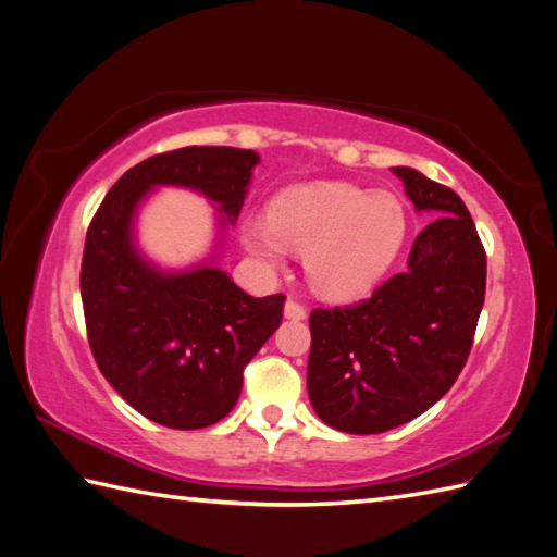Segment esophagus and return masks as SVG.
<instances>
[{
  "label": "esophagus",
  "mask_w": 557,
  "mask_h": 557,
  "mask_svg": "<svg viewBox=\"0 0 557 557\" xmlns=\"http://www.w3.org/2000/svg\"><path fill=\"white\" fill-rule=\"evenodd\" d=\"M285 315L292 318V321H304V318H306V306L299 304L297 299H289L285 304Z\"/></svg>",
  "instance_id": "esophagus-1"
}]
</instances>
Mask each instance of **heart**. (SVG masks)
<instances>
[{
	"instance_id": "obj_1",
	"label": "heart",
	"mask_w": 557,
	"mask_h": 557,
	"mask_svg": "<svg viewBox=\"0 0 557 557\" xmlns=\"http://www.w3.org/2000/svg\"><path fill=\"white\" fill-rule=\"evenodd\" d=\"M407 236V210L387 191L318 182L282 191L268 218L242 224V242L260 263L280 265L287 246L306 253V277L325 299L361 297L395 263Z\"/></svg>"
}]
</instances>
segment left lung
Wrapping results in <instances>:
<instances>
[{"label":"left lung","mask_w":557,"mask_h":557,"mask_svg":"<svg viewBox=\"0 0 557 557\" xmlns=\"http://www.w3.org/2000/svg\"><path fill=\"white\" fill-rule=\"evenodd\" d=\"M393 172L413 208L435 215L413 242L409 268L369 299L309 318L311 405L354 435L397 429L455 385L486 297V251L465 200L411 168Z\"/></svg>","instance_id":"1"}]
</instances>
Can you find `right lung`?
I'll return each instance as SVG.
<instances>
[{
  "label": "right lung",
  "mask_w": 557,
  "mask_h": 557,
  "mask_svg": "<svg viewBox=\"0 0 557 557\" xmlns=\"http://www.w3.org/2000/svg\"><path fill=\"white\" fill-rule=\"evenodd\" d=\"M253 150L188 146L124 172L90 220L81 299L100 373L128 405L168 429L218 423L236 405L246 363L282 323L285 294L256 299L220 268L160 272L136 253L132 222L152 186H188L239 218Z\"/></svg>",
  "instance_id": "1"
}]
</instances>
